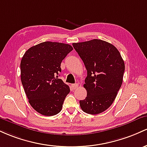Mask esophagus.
I'll list each match as a JSON object with an SVG mask.
<instances>
[{
	"label": "esophagus",
	"mask_w": 147,
	"mask_h": 147,
	"mask_svg": "<svg viewBox=\"0 0 147 147\" xmlns=\"http://www.w3.org/2000/svg\"><path fill=\"white\" fill-rule=\"evenodd\" d=\"M78 87V83L72 84V85H71V87L74 89V90H76V89Z\"/></svg>",
	"instance_id": "1"
}]
</instances>
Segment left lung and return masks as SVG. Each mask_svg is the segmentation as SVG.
<instances>
[{
	"label": "left lung",
	"mask_w": 147,
	"mask_h": 147,
	"mask_svg": "<svg viewBox=\"0 0 147 147\" xmlns=\"http://www.w3.org/2000/svg\"><path fill=\"white\" fill-rule=\"evenodd\" d=\"M73 47L87 71L84 87L85 99L80 100L83 112L100 114L113 104L123 81L125 65L121 54L110 43L94 39L74 43Z\"/></svg>",
	"instance_id": "obj_1"
}]
</instances>
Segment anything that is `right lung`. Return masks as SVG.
I'll return each mask as SVG.
<instances>
[{"instance_id": "1", "label": "right lung", "mask_w": 147, "mask_h": 147, "mask_svg": "<svg viewBox=\"0 0 147 147\" xmlns=\"http://www.w3.org/2000/svg\"><path fill=\"white\" fill-rule=\"evenodd\" d=\"M73 50L69 44L45 42L30 48L21 61V79L31 106L45 116L61 111L69 87L58 78L60 65Z\"/></svg>"}]
</instances>
